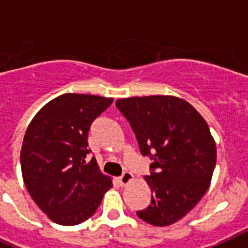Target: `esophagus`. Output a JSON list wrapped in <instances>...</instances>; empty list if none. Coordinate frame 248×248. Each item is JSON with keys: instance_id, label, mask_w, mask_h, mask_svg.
<instances>
[{"instance_id": "1", "label": "esophagus", "mask_w": 248, "mask_h": 248, "mask_svg": "<svg viewBox=\"0 0 248 248\" xmlns=\"http://www.w3.org/2000/svg\"><path fill=\"white\" fill-rule=\"evenodd\" d=\"M132 180H134V174L131 172H124L122 176L118 177V183H120V186H126Z\"/></svg>"}]
</instances>
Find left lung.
Instances as JSON below:
<instances>
[{"instance_id": "left-lung-1", "label": "left lung", "mask_w": 248, "mask_h": 248, "mask_svg": "<svg viewBox=\"0 0 248 248\" xmlns=\"http://www.w3.org/2000/svg\"><path fill=\"white\" fill-rule=\"evenodd\" d=\"M130 122L142 155L153 159L145 177L152 191L140 219L155 227L178 222L204 196L217 163V145L206 121L173 95L124 98L116 102Z\"/></svg>"}]
</instances>
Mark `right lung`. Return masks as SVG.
Returning a JSON list of instances; mask_svg holds the SVG:
<instances>
[{"instance_id": "1", "label": "right lung", "mask_w": 248, "mask_h": 248, "mask_svg": "<svg viewBox=\"0 0 248 248\" xmlns=\"http://www.w3.org/2000/svg\"><path fill=\"white\" fill-rule=\"evenodd\" d=\"M112 102L113 98L90 94H62L48 102L26 128L20 153L23 180L52 222H85L112 187L95 159L86 163L90 124Z\"/></svg>"}]
</instances>
